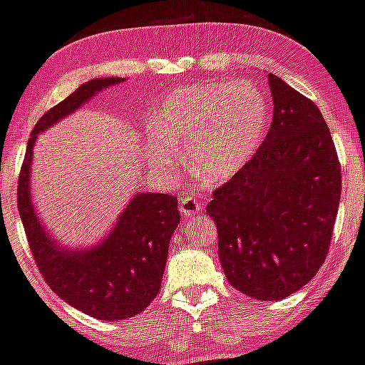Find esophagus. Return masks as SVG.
<instances>
[{"instance_id": "1", "label": "esophagus", "mask_w": 365, "mask_h": 365, "mask_svg": "<svg viewBox=\"0 0 365 365\" xmlns=\"http://www.w3.org/2000/svg\"><path fill=\"white\" fill-rule=\"evenodd\" d=\"M179 210L185 217H192V215L195 214H201L202 205L197 199L192 197V195H182V197L179 199Z\"/></svg>"}]
</instances>
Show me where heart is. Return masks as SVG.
Wrapping results in <instances>:
<instances>
[{
	"instance_id": "obj_1",
	"label": "heart",
	"mask_w": 365,
	"mask_h": 365,
	"mask_svg": "<svg viewBox=\"0 0 365 365\" xmlns=\"http://www.w3.org/2000/svg\"><path fill=\"white\" fill-rule=\"evenodd\" d=\"M269 100L250 82H201L175 87L153 111L148 155L157 172L172 175L188 144L193 172L222 182L254 159L269 128Z\"/></svg>"
}]
</instances>
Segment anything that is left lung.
<instances>
[{"label": "left lung", "mask_w": 365, "mask_h": 365, "mask_svg": "<svg viewBox=\"0 0 365 365\" xmlns=\"http://www.w3.org/2000/svg\"><path fill=\"white\" fill-rule=\"evenodd\" d=\"M274 115L243 172L212 193L228 283L256 299H283L324 265L340 205L341 173L314 102L269 74Z\"/></svg>", "instance_id": "left-lung-1"}]
</instances>
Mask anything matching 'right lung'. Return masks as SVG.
Instances as JSON below:
<instances>
[{
	"mask_svg": "<svg viewBox=\"0 0 365 365\" xmlns=\"http://www.w3.org/2000/svg\"><path fill=\"white\" fill-rule=\"evenodd\" d=\"M118 76L82 83L66 100L45 113L32 130L18 180V210L41 276L66 303L98 320H125L143 312L159 294L168 247L179 227L177 197L137 192L104 240L87 248L66 247L45 230L32 205V148L38 135L108 87Z\"/></svg>",
	"mask_w": 365,
	"mask_h": 365,
	"instance_id": "add662e5",
	"label": "right lung"
}]
</instances>
